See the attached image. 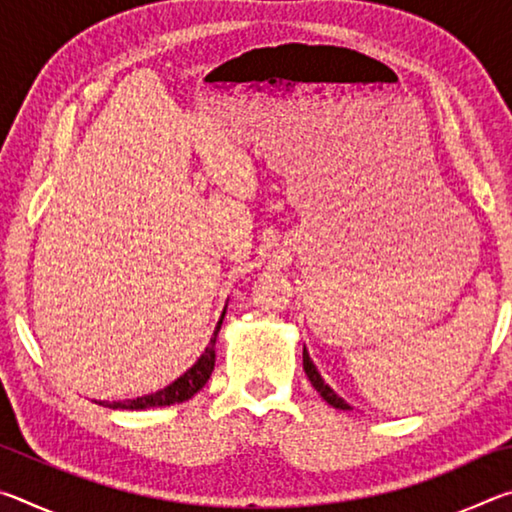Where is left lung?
<instances>
[{
	"label": "left lung",
	"instance_id": "left-lung-1",
	"mask_svg": "<svg viewBox=\"0 0 512 512\" xmlns=\"http://www.w3.org/2000/svg\"><path fill=\"white\" fill-rule=\"evenodd\" d=\"M302 368H305L307 377H309V381H311V386L316 388V391L320 393V397H323V400H325L329 406H334V409H341V411H350V409H352V406H350L348 402H345L341 395L334 393V388H329V384H325V379L320 377V372H318V368L314 366V361H311L307 348L302 350Z\"/></svg>",
	"mask_w": 512,
	"mask_h": 512
}]
</instances>
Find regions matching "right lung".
<instances>
[{
  "label": "right lung",
  "instance_id": "right-lung-1",
  "mask_svg": "<svg viewBox=\"0 0 512 512\" xmlns=\"http://www.w3.org/2000/svg\"><path fill=\"white\" fill-rule=\"evenodd\" d=\"M223 318H225V307H223L219 323H216V327H214V334H212L210 343H207L205 352L198 357V361L185 372V375H180L176 381H171L169 386H164V388H160V391H155L151 395L135 397V400H124V402H103L101 400L97 404L108 406V409L140 411V409H151V406H171L176 402H187L189 397H194L198 391H201V388L207 384V379H210V375H212L214 359H216V339H219Z\"/></svg>",
  "mask_w": 512,
  "mask_h": 512
}]
</instances>
